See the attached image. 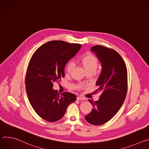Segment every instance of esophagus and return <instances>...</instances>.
I'll return each instance as SVG.
<instances>
[{
  "instance_id": "esophagus-1",
  "label": "esophagus",
  "mask_w": 149,
  "mask_h": 149,
  "mask_svg": "<svg viewBox=\"0 0 149 149\" xmlns=\"http://www.w3.org/2000/svg\"><path fill=\"white\" fill-rule=\"evenodd\" d=\"M77 99L78 100H84V98H82V97H77Z\"/></svg>"
}]
</instances>
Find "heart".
I'll return each instance as SVG.
<instances>
[{
    "instance_id": "b5f03b06",
    "label": "heart",
    "mask_w": 149,
    "mask_h": 149,
    "mask_svg": "<svg viewBox=\"0 0 149 149\" xmlns=\"http://www.w3.org/2000/svg\"><path fill=\"white\" fill-rule=\"evenodd\" d=\"M81 62L83 67L86 68L88 72H94L98 66L97 58L92 54H87L81 58ZM74 63L69 62L65 67V72L67 74L71 72L74 68Z\"/></svg>"
}]
</instances>
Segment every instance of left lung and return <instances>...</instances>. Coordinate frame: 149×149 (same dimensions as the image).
Instances as JSON below:
<instances>
[{
  "label": "left lung",
  "mask_w": 149,
  "mask_h": 149,
  "mask_svg": "<svg viewBox=\"0 0 149 149\" xmlns=\"http://www.w3.org/2000/svg\"><path fill=\"white\" fill-rule=\"evenodd\" d=\"M101 63L102 70L96 82L100 93L98 101H89L92 111L85 116L89 123L102 125L110 120L123 105L127 91V70L120 55L113 49L96 45L91 48Z\"/></svg>",
  "instance_id": "8db88e82"
}]
</instances>
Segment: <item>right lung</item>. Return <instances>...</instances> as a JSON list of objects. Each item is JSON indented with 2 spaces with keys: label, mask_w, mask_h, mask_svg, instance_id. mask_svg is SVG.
<instances>
[{
  "label": "right lung",
  "mask_w": 149,
  "mask_h": 149,
  "mask_svg": "<svg viewBox=\"0 0 149 149\" xmlns=\"http://www.w3.org/2000/svg\"><path fill=\"white\" fill-rule=\"evenodd\" d=\"M81 45L52 40L38 48L28 67L25 84L27 95L36 113L49 122L60 120L77 97L68 92L58 93L54 82L64 77V68L79 50Z\"/></svg>",
  "instance_id": "right-lung-1"
}]
</instances>
